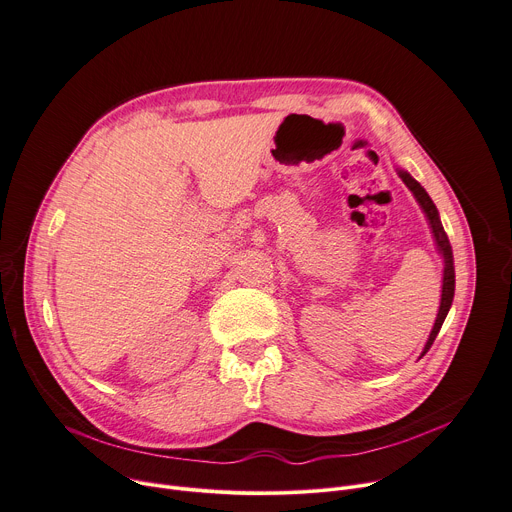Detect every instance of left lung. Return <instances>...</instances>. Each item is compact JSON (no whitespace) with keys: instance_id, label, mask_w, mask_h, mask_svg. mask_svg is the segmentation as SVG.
<instances>
[{"instance_id":"obj_1","label":"left lung","mask_w":512,"mask_h":512,"mask_svg":"<svg viewBox=\"0 0 512 512\" xmlns=\"http://www.w3.org/2000/svg\"><path fill=\"white\" fill-rule=\"evenodd\" d=\"M400 177L402 181L406 183V188L414 194V198L418 200V204H421V208L425 210L429 222H431V228H433V235H435V243H437V249L439 253L443 255V261H445V271H443V294H441V306H439V314H437V320H435V327L429 335V341L423 349V355L431 349L433 341L437 339L439 331H441V324L451 308V302H453V292H455V269H453V253H451V245H449V239H447V232L443 230V224L439 220V212L433 204V200L429 198V194L425 192V188L421 183H418L416 179H412L406 171H400ZM421 355V357H423Z\"/></svg>"}]
</instances>
